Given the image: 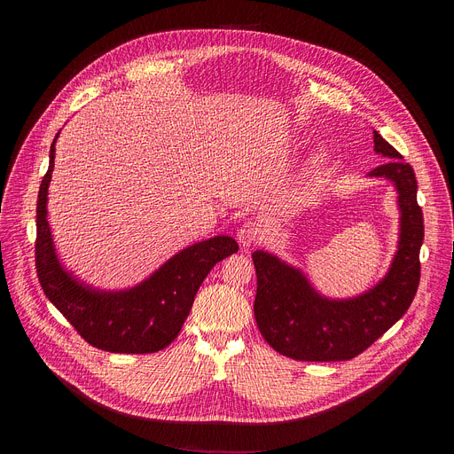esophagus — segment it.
<instances>
[{
	"label": "esophagus",
	"instance_id": "obj_1",
	"mask_svg": "<svg viewBox=\"0 0 454 454\" xmlns=\"http://www.w3.org/2000/svg\"><path fill=\"white\" fill-rule=\"evenodd\" d=\"M261 237H263V228H261V224L255 221L243 223L239 231H237V239H239L243 247H252L261 239Z\"/></svg>",
	"mask_w": 454,
	"mask_h": 454
}]
</instances>
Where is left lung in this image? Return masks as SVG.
Masks as SVG:
<instances>
[{
    "label": "left lung",
    "mask_w": 454,
    "mask_h": 454,
    "mask_svg": "<svg viewBox=\"0 0 454 454\" xmlns=\"http://www.w3.org/2000/svg\"><path fill=\"white\" fill-rule=\"evenodd\" d=\"M373 151L387 163L370 176L388 178L397 189L401 211L399 245L388 274L368 293L349 300L320 296L301 270L276 255L252 254L257 274L254 315L263 339L294 361H349L368 349L404 315L419 285V248L423 213L418 204V182L412 165L373 130Z\"/></svg>",
    "instance_id": "left-lung-1"
}]
</instances>
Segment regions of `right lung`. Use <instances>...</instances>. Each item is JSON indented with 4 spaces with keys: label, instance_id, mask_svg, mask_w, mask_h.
<instances>
[{
    "label": "right lung",
    "instance_id": "right-lung-1",
    "mask_svg": "<svg viewBox=\"0 0 454 454\" xmlns=\"http://www.w3.org/2000/svg\"><path fill=\"white\" fill-rule=\"evenodd\" d=\"M57 137L36 202L35 255L45 296L93 348L112 353H154L167 348L178 337L204 278L239 245L228 235H217L178 252L132 289L106 293L88 287L62 269L47 223V187Z\"/></svg>",
    "mask_w": 454,
    "mask_h": 454
}]
</instances>
